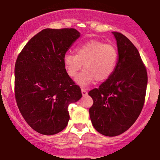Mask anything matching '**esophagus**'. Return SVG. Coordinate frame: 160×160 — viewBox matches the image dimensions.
<instances>
[{
	"instance_id": "34e87169",
	"label": "esophagus",
	"mask_w": 160,
	"mask_h": 160,
	"mask_svg": "<svg viewBox=\"0 0 160 160\" xmlns=\"http://www.w3.org/2000/svg\"><path fill=\"white\" fill-rule=\"evenodd\" d=\"M81 92H82V94H83V96H86L87 94H88V91H87L85 89H81Z\"/></svg>"
}]
</instances>
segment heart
<instances>
[{"label":"heart","mask_w":160,"mask_h":160,"mask_svg":"<svg viewBox=\"0 0 160 160\" xmlns=\"http://www.w3.org/2000/svg\"><path fill=\"white\" fill-rule=\"evenodd\" d=\"M118 53L114 46L98 40H91L76 48V55L67 52L63 57V65L69 77L76 79V83L86 88L94 83L108 80L116 69Z\"/></svg>","instance_id":"heart-1"}]
</instances>
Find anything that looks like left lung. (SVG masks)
Instances as JSON below:
<instances>
[{
  "mask_svg": "<svg viewBox=\"0 0 160 160\" xmlns=\"http://www.w3.org/2000/svg\"><path fill=\"white\" fill-rule=\"evenodd\" d=\"M118 59L112 75L89 91L92 106L89 113L96 131L115 137L128 131L138 118L145 102L148 76L140 54L129 39L112 32Z\"/></svg>",
  "mask_w": 160,
  "mask_h": 160,
  "instance_id": "obj_1",
  "label": "left lung"
}]
</instances>
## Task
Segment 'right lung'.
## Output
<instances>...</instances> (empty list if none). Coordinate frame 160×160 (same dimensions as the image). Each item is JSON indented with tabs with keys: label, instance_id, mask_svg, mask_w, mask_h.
I'll return each mask as SVG.
<instances>
[{
	"label": "right lung",
	"instance_id": "add662e5",
	"mask_svg": "<svg viewBox=\"0 0 160 160\" xmlns=\"http://www.w3.org/2000/svg\"><path fill=\"white\" fill-rule=\"evenodd\" d=\"M80 37L75 29H45L25 45L15 66V94L22 116L31 128L53 135L66 128L68 106L82 97L66 72L63 57Z\"/></svg>",
	"mask_w": 160,
	"mask_h": 160
}]
</instances>
